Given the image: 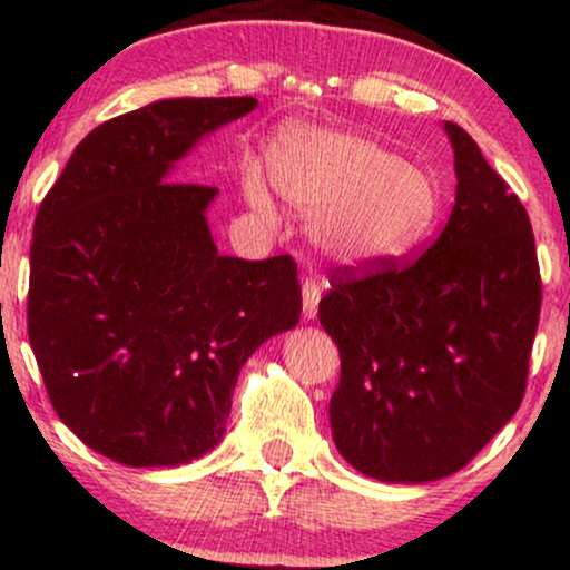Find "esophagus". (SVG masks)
Instances as JSON below:
<instances>
[{"label": "esophagus", "mask_w": 570, "mask_h": 570, "mask_svg": "<svg viewBox=\"0 0 570 570\" xmlns=\"http://www.w3.org/2000/svg\"><path fill=\"white\" fill-rule=\"evenodd\" d=\"M318 303H322V286L313 278L303 281V318L305 322H313L318 313Z\"/></svg>", "instance_id": "34e87169"}]
</instances>
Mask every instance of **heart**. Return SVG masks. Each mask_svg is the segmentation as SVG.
<instances>
[{
	"mask_svg": "<svg viewBox=\"0 0 570 570\" xmlns=\"http://www.w3.org/2000/svg\"><path fill=\"white\" fill-rule=\"evenodd\" d=\"M273 185L307 219V238L332 263L375 267L412 252L440 214V189L423 168L348 130H289L271 155ZM244 195L259 219L278 206L263 168H244Z\"/></svg>",
	"mask_w": 570,
	"mask_h": 570,
	"instance_id": "b5f03b06",
	"label": "heart"
}]
</instances>
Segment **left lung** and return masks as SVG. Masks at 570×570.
I'll use <instances>...</instances> for the list:
<instances>
[{
  "label": "left lung",
  "mask_w": 570,
  "mask_h": 570,
  "mask_svg": "<svg viewBox=\"0 0 570 570\" xmlns=\"http://www.w3.org/2000/svg\"><path fill=\"white\" fill-rule=\"evenodd\" d=\"M455 206L407 265L337 271L318 322L340 348L332 440L356 472L423 485L466 466L520 407L541 311L531 219L472 136L444 122Z\"/></svg>",
  "instance_id": "obj_1"
}]
</instances>
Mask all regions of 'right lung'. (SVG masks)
Returning <instances> with one entry per match:
<instances>
[{"instance_id":"right-lung-1","label":"right lung","mask_w":570,"mask_h":570,"mask_svg":"<svg viewBox=\"0 0 570 570\" xmlns=\"http://www.w3.org/2000/svg\"><path fill=\"white\" fill-rule=\"evenodd\" d=\"M257 98H163L90 130L37 212L29 343L50 402L96 453L174 469L217 448L240 367L303 313L292 257H222L219 189L181 163Z\"/></svg>"}]
</instances>
